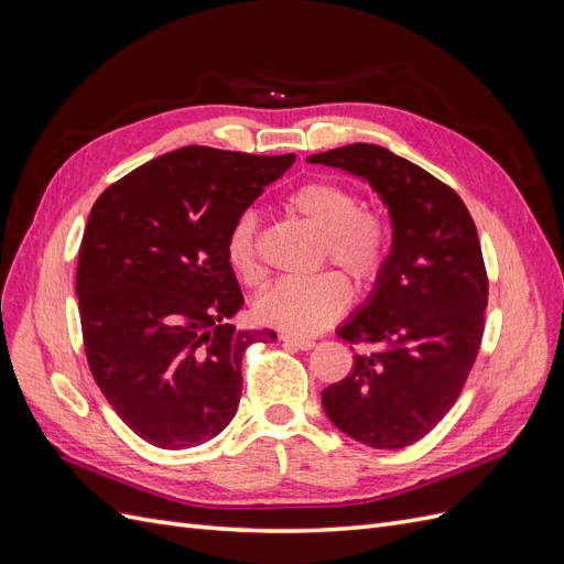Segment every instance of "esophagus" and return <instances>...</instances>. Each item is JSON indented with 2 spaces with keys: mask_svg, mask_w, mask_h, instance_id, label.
Returning <instances> with one entry per match:
<instances>
[{
  "mask_svg": "<svg viewBox=\"0 0 564 564\" xmlns=\"http://www.w3.org/2000/svg\"><path fill=\"white\" fill-rule=\"evenodd\" d=\"M286 346H294L299 350H313L315 348V340L313 338H305V336H296V334H282L280 336Z\"/></svg>",
  "mask_w": 564,
  "mask_h": 564,
  "instance_id": "esophagus-1",
  "label": "esophagus"
}]
</instances>
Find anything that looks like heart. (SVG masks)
Listing matches in <instances>:
<instances>
[{
	"label": "heart",
	"mask_w": 564,
	"mask_h": 564,
	"mask_svg": "<svg viewBox=\"0 0 564 564\" xmlns=\"http://www.w3.org/2000/svg\"><path fill=\"white\" fill-rule=\"evenodd\" d=\"M284 207L322 235V259L346 270L357 286L369 289L381 280L390 253V224L383 212L360 207L352 187L315 178L294 187ZM226 259L242 282H261L259 216L253 212L237 216L226 240ZM348 303V282L327 270L315 278L278 280L253 301V315L289 334H315L344 315Z\"/></svg>",
	"instance_id": "1"
}]
</instances>
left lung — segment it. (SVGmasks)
I'll return each mask as SVG.
<instances>
[{
	"label": "left lung",
	"instance_id": "8db88e82",
	"mask_svg": "<svg viewBox=\"0 0 564 564\" xmlns=\"http://www.w3.org/2000/svg\"><path fill=\"white\" fill-rule=\"evenodd\" d=\"M308 162L367 181L392 224L381 280L338 327L350 344L377 348L322 390L324 412L367 447H409L445 419L480 350L487 270L475 224L449 185L381 145L352 143Z\"/></svg>",
	"mask_w": 564,
	"mask_h": 564
}]
</instances>
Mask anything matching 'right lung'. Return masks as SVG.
Here are the masks:
<instances>
[{
    "label": "right lung",
    "mask_w": 564,
    "mask_h": 564,
    "mask_svg": "<svg viewBox=\"0 0 564 564\" xmlns=\"http://www.w3.org/2000/svg\"><path fill=\"white\" fill-rule=\"evenodd\" d=\"M294 160L185 145L96 199L77 263L84 348L100 392L150 445L216 437L240 404L245 350L278 338L228 324L245 296L226 240Z\"/></svg>",
    "instance_id": "obj_1"
}]
</instances>
